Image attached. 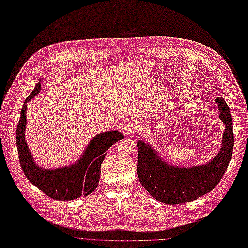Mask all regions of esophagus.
I'll list each match as a JSON object with an SVG mask.
<instances>
[{"instance_id": "1", "label": "esophagus", "mask_w": 248, "mask_h": 248, "mask_svg": "<svg viewBox=\"0 0 248 248\" xmlns=\"http://www.w3.org/2000/svg\"><path fill=\"white\" fill-rule=\"evenodd\" d=\"M124 127H125V131L124 132H125L126 136L133 137L136 133H138L140 131V127L141 126H140V124L138 122L129 121V122L125 124Z\"/></svg>"}]
</instances>
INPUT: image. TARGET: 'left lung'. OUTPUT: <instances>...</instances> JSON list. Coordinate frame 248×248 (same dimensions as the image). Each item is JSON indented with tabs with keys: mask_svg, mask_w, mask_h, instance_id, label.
Masks as SVG:
<instances>
[{
	"mask_svg": "<svg viewBox=\"0 0 248 248\" xmlns=\"http://www.w3.org/2000/svg\"><path fill=\"white\" fill-rule=\"evenodd\" d=\"M219 118L225 124L223 145L218 154L205 166L179 168L161 160L149 145L140 141L137 173L142 186L151 196L166 204L190 202L212 191L222 180L231 160L234 146L233 123L223 97H217Z\"/></svg>",
	"mask_w": 248,
	"mask_h": 248,
	"instance_id": "8db88e82",
	"label": "left lung"
}]
</instances>
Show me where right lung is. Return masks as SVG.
<instances>
[{
	"label": "right lung",
	"instance_id": "obj_1",
	"mask_svg": "<svg viewBox=\"0 0 248 248\" xmlns=\"http://www.w3.org/2000/svg\"><path fill=\"white\" fill-rule=\"evenodd\" d=\"M41 90V82L36 84L31 94L24 101L20 119L17 124L16 144L20 166L25 177L46 195L56 200H72L87 196L93 192L99 183L101 164L107 149L122 140V133L113 131L97 135L91 141L86 152L78 163L56 170H43L33 162L27 145L24 132L26 124V103Z\"/></svg>",
	"mask_w": 248,
	"mask_h": 248
}]
</instances>
